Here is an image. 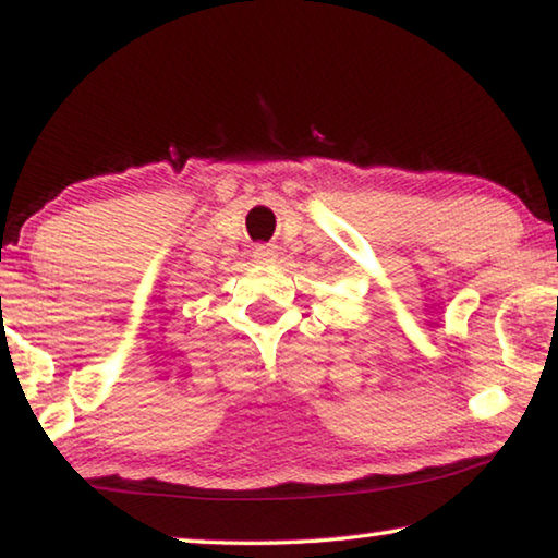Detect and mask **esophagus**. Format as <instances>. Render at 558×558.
I'll use <instances>...</instances> for the list:
<instances>
[{
	"label": "esophagus",
	"instance_id": "obj_1",
	"mask_svg": "<svg viewBox=\"0 0 558 558\" xmlns=\"http://www.w3.org/2000/svg\"><path fill=\"white\" fill-rule=\"evenodd\" d=\"M252 257L262 262V264H269V262L277 259V250H274V246H269V244H257L252 250Z\"/></svg>",
	"mask_w": 558,
	"mask_h": 558
}]
</instances>
